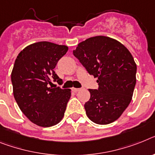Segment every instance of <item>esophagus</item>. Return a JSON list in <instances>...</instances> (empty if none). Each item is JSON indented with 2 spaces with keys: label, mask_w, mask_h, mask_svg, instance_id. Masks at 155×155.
<instances>
[{
  "label": "esophagus",
  "mask_w": 155,
  "mask_h": 155,
  "mask_svg": "<svg viewBox=\"0 0 155 155\" xmlns=\"http://www.w3.org/2000/svg\"><path fill=\"white\" fill-rule=\"evenodd\" d=\"M80 88H75V87H72L71 88V91H74V92H78L79 91H80Z\"/></svg>",
  "instance_id": "obj_1"
}]
</instances>
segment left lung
<instances>
[{
  "label": "left lung",
  "mask_w": 155,
  "mask_h": 155,
  "mask_svg": "<svg viewBox=\"0 0 155 155\" xmlns=\"http://www.w3.org/2000/svg\"><path fill=\"white\" fill-rule=\"evenodd\" d=\"M73 54L90 75L97 78V90L89 89L86 114L97 124H108L121 116L132 101L136 83V64L117 40L106 36L89 38L78 44Z\"/></svg>",
  "instance_id": "obj_1"
}]
</instances>
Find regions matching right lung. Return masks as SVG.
I'll return each mask as SVG.
<instances>
[{
  "label": "right lung",
  "instance_id": "right-lung-1",
  "mask_svg": "<svg viewBox=\"0 0 155 155\" xmlns=\"http://www.w3.org/2000/svg\"><path fill=\"white\" fill-rule=\"evenodd\" d=\"M68 47L49 41L31 44L17 56L12 71L13 94L19 109L32 123L41 127L58 124L63 118L71 90L52 88L62 80L54 71Z\"/></svg>",
  "mask_w": 155,
  "mask_h": 155
}]
</instances>
